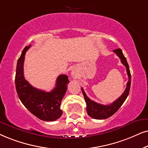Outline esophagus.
<instances>
[{"label":"esophagus","mask_w":148,"mask_h":148,"mask_svg":"<svg viewBox=\"0 0 148 148\" xmlns=\"http://www.w3.org/2000/svg\"><path fill=\"white\" fill-rule=\"evenodd\" d=\"M72 74V75H73V76H75V74H75V72H73Z\"/></svg>","instance_id":"esophagus-1"}]
</instances>
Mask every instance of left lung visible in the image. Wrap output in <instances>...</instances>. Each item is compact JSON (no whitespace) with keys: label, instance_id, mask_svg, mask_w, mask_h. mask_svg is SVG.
<instances>
[{"label":"left lung","instance_id":"1","mask_svg":"<svg viewBox=\"0 0 148 148\" xmlns=\"http://www.w3.org/2000/svg\"><path fill=\"white\" fill-rule=\"evenodd\" d=\"M117 56L121 59L122 64L126 67L127 68V72L129 76V80L127 84V87L125 92H123V95L119 98L114 101L113 103L110 104V105H102V104L96 103L94 101H92L90 99L84 91L83 88H81L82 92L83 93L84 99H85L86 103V112L88 116L92 119L101 120V119H106L112 116L116 112L121 106L123 105L124 102L127 99L129 93L130 87H131V73H130V70L129 64H128L127 61L126 60L125 57L124 56L123 53V51L121 49H117L113 51Z\"/></svg>","mask_w":148,"mask_h":148}]
</instances>
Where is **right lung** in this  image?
I'll return each mask as SVG.
<instances>
[{"instance_id":"right-lung-1","label":"right lung","mask_w":148,"mask_h":148,"mask_svg":"<svg viewBox=\"0 0 148 148\" xmlns=\"http://www.w3.org/2000/svg\"><path fill=\"white\" fill-rule=\"evenodd\" d=\"M31 45L25 47L17 60L15 74V88L23 106L38 119L44 121H55L62 115L60 109L62 100L67 90L68 76L61 74L56 80V87L50 92L34 87L23 76V62L26 51Z\"/></svg>"}]
</instances>
